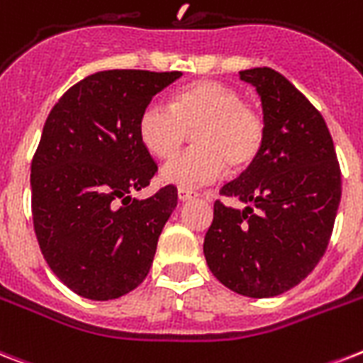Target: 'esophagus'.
Masks as SVG:
<instances>
[{
    "label": "esophagus",
    "mask_w": 363,
    "mask_h": 363,
    "mask_svg": "<svg viewBox=\"0 0 363 363\" xmlns=\"http://www.w3.org/2000/svg\"><path fill=\"white\" fill-rule=\"evenodd\" d=\"M194 197H197V191L188 190V188H179V199L181 201H190Z\"/></svg>",
    "instance_id": "1"
}]
</instances>
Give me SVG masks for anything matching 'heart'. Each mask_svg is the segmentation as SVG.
Wrapping results in <instances>:
<instances>
[{"label":"heart","instance_id":"heart-1","mask_svg":"<svg viewBox=\"0 0 363 363\" xmlns=\"http://www.w3.org/2000/svg\"><path fill=\"white\" fill-rule=\"evenodd\" d=\"M194 130L196 145L162 166V179L181 188L211 184L229 172H242L263 143V121L229 85L197 82L173 96L172 106L151 100L141 110L138 134L149 152L169 158Z\"/></svg>","mask_w":363,"mask_h":363}]
</instances>
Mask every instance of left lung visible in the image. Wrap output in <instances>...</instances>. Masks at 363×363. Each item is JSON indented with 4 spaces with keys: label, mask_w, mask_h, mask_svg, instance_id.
I'll return each instance as SVG.
<instances>
[{
    "label": "left lung",
    "mask_w": 363,
    "mask_h": 363,
    "mask_svg": "<svg viewBox=\"0 0 363 363\" xmlns=\"http://www.w3.org/2000/svg\"><path fill=\"white\" fill-rule=\"evenodd\" d=\"M263 104L259 155L220 190L248 207L214 203L203 253L231 291L268 298L298 285L325 255L341 199L334 141L315 106L276 70H240Z\"/></svg>",
    "instance_id": "1"
}]
</instances>
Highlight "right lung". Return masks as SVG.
Returning a JSON list of instances; mask_svg holds the SVG:
<instances>
[{"mask_svg":"<svg viewBox=\"0 0 363 363\" xmlns=\"http://www.w3.org/2000/svg\"><path fill=\"white\" fill-rule=\"evenodd\" d=\"M182 72L102 70L52 108L31 162V212L52 272L89 300H113L147 278L177 188L132 191L156 173L138 134L141 110Z\"/></svg>","mask_w":363,"mask_h":363,"instance_id":"right-lung-1","label":"right lung"}]
</instances>
